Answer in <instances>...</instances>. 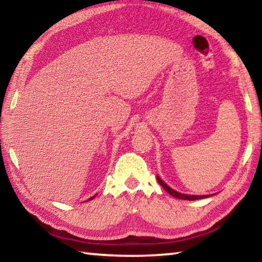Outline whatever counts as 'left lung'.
<instances>
[{"mask_svg": "<svg viewBox=\"0 0 262 262\" xmlns=\"http://www.w3.org/2000/svg\"><path fill=\"white\" fill-rule=\"evenodd\" d=\"M157 180L159 185H162V187L166 190V192L172 195V196H174L177 199H181V200H189V201H193V200H199V199H205V198H208L209 195H186V194H183V193H179V192H176L174 189H172L171 187H168V186L164 183V181L159 178V177H157Z\"/></svg>", "mask_w": 262, "mask_h": 262, "instance_id": "left-lung-1", "label": "left lung"}]
</instances>
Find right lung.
Segmentation results:
<instances>
[{"mask_svg": "<svg viewBox=\"0 0 262 262\" xmlns=\"http://www.w3.org/2000/svg\"><path fill=\"white\" fill-rule=\"evenodd\" d=\"M96 196V195H94V196H92V198H90V199H89V200H92V199H94Z\"/></svg>", "mask_w": 262, "mask_h": 262, "instance_id": "add662e5", "label": "right lung"}]
</instances>
